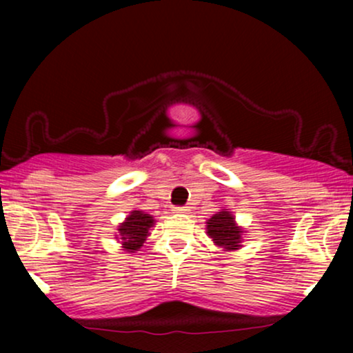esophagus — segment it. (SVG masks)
<instances>
[{"label":"esophagus","instance_id":"34e87169","mask_svg":"<svg viewBox=\"0 0 353 353\" xmlns=\"http://www.w3.org/2000/svg\"><path fill=\"white\" fill-rule=\"evenodd\" d=\"M188 210H190V209H188V207H175V209H173V212H175V214H186Z\"/></svg>","mask_w":353,"mask_h":353}]
</instances>
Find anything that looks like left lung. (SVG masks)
Masks as SVG:
<instances>
[{"instance_id": "1", "label": "left lung", "mask_w": 353, "mask_h": 353, "mask_svg": "<svg viewBox=\"0 0 353 353\" xmlns=\"http://www.w3.org/2000/svg\"><path fill=\"white\" fill-rule=\"evenodd\" d=\"M207 234L220 248L226 250H236L239 249L243 231L239 230V226H236L233 215L230 212L221 210L207 221Z\"/></svg>"}]
</instances>
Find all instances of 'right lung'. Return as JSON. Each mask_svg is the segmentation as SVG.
Returning a JSON list of instances; mask_svg holds the SVG:
<instances>
[{
    "instance_id": "add662e5",
    "label": "right lung",
    "mask_w": 353,
    "mask_h": 353,
    "mask_svg": "<svg viewBox=\"0 0 353 353\" xmlns=\"http://www.w3.org/2000/svg\"><path fill=\"white\" fill-rule=\"evenodd\" d=\"M154 225L151 215L143 214L141 210H133L132 215L127 216V220L120 225L119 233L120 239L123 241V248L133 252L141 248L144 241L149 234V228Z\"/></svg>"
}]
</instances>
